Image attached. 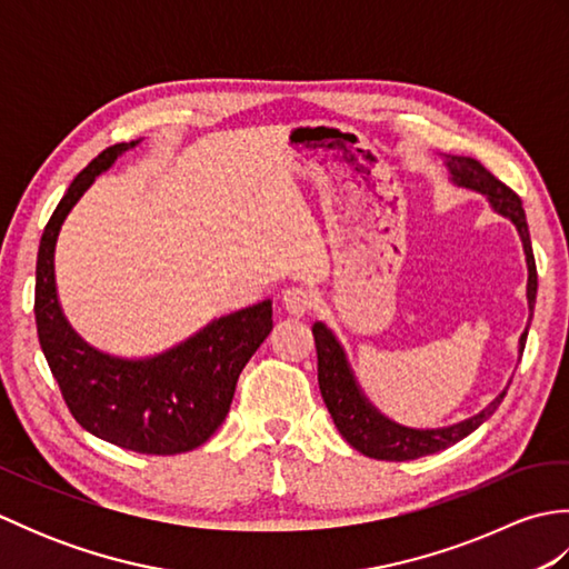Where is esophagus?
Here are the masks:
<instances>
[{
  "label": "esophagus",
  "mask_w": 569,
  "mask_h": 569,
  "mask_svg": "<svg viewBox=\"0 0 569 569\" xmlns=\"http://www.w3.org/2000/svg\"><path fill=\"white\" fill-rule=\"evenodd\" d=\"M281 306L291 318H303L310 308L316 306V296H312L303 286H291L281 293Z\"/></svg>",
  "instance_id": "esophagus-1"
}]
</instances>
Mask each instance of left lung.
<instances>
[{
  "mask_svg": "<svg viewBox=\"0 0 569 569\" xmlns=\"http://www.w3.org/2000/svg\"><path fill=\"white\" fill-rule=\"evenodd\" d=\"M442 159L455 186L481 192V196L489 200L493 212L513 222L526 253V266H528L526 298H528V310H530L528 320H533L538 273H536L533 247H530V234H528V222H526L521 198H518L511 188H506L499 178H493L477 159H469V156H442ZM312 337H316V349H318V383H320L322 401L328 406L335 426L340 430L342 438L352 445L355 450L373 459L406 462V459H418V457L440 452L445 447L465 440L469 432H475L481 422H485L493 410L499 408V403L506 396V389H503L485 410H479L477 416H471L467 420L455 422V426L426 428V430L406 428L401 422L386 418L381 410L369 401L367 393L361 391L355 371L347 361L345 347L340 345V340H337L328 325L325 322L312 325ZM526 337H528V325L521 335V340H518V355H523Z\"/></svg>",
  "mask_w": 569,
  "mask_h": 569,
  "instance_id": "left-lung-1",
  "label": "left lung"
}]
</instances>
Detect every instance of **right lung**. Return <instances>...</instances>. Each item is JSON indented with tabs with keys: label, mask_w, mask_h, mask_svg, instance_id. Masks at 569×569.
<instances>
[{
	"label": "right lung",
	"mask_w": 569,
	"mask_h": 569,
	"mask_svg": "<svg viewBox=\"0 0 569 569\" xmlns=\"http://www.w3.org/2000/svg\"><path fill=\"white\" fill-rule=\"evenodd\" d=\"M139 147L114 143L72 180L48 220L36 259V330L72 418L94 438L141 455L196 450L222 426L234 386L273 328L271 300L214 318L161 355L127 359L100 352L72 330L56 288V241L66 217L100 173Z\"/></svg>",
	"instance_id": "right-lung-1"
}]
</instances>
